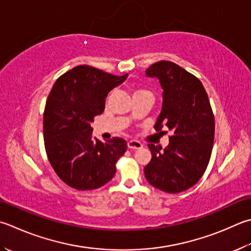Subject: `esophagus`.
I'll use <instances>...</instances> for the list:
<instances>
[{
  "instance_id": "obj_1",
  "label": "esophagus",
  "mask_w": 251,
  "mask_h": 251,
  "mask_svg": "<svg viewBox=\"0 0 251 251\" xmlns=\"http://www.w3.org/2000/svg\"><path fill=\"white\" fill-rule=\"evenodd\" d=\"M142 143L139 141L136 140H131L127 142V148H129L130 150H139V149H142Z\"/></svg>"
}]
</instances>
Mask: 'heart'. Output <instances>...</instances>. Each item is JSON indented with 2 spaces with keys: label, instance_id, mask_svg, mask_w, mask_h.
Masks as SVG:
<instances>
[{
  "label": "heart",
  "instance_id": "b5f03b06",
  "mask_svg": "<svg viewBox=\"0 0 251 251\" xmlns=\"http://www.w3.org/2000/svg\"><path fill=\"white\" fill-rule=\"evenodd\" d=\"M142 92H148V91H145V89H142V88H138V89H135V91H134L133 95H136V94H140Z\"/></svg>",
  "mask_w": 251,
  "mask_h": 251
}]
</instances>
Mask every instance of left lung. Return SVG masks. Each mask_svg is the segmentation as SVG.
Segmentation results:
<instances>
[{
  "mask_svg": "<svg viewBox=\"0 0 251 251\" xmlns=\"http://www.w3.org/2000/svg\"><path fill=\"white\" fill-rule=\"evenodd\" d=\"M163 88L162 111L154 126L173 132L169 144H149L152 159L144 167L146 180L168 193L187 190L200 180L210 162L214 142V115L199 78L170 61H159L146 70Z\"/></svg>",
  "mask_w": 251,
  "mask_h": 251,
  "instance_id": "1",
  "label": "left lung"
}]
</instances>
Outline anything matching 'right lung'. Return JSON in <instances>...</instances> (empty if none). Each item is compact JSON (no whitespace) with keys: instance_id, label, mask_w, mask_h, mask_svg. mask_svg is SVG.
Masks as SVG:
<instances>
[{"instance_id":"obj_1","label":"right lung","mask_w":251,"mask_h":251,"mask_svg":"<svg viewBox=\"0 0 251 251\" xmlns=\"http://www.w3.org/2000/svg\"><path fill=\"white\" fill-rule=\"evenodd\" d=\"M126 77L78 65L61 75L52 87L44 112L45 148L55 174L71 188L93 190L115 176L126 142L93 138L91 124L105 109L108 93Z\"/></svg>"}]
</instances>
